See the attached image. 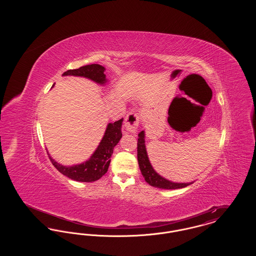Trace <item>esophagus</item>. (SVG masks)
<instances>
[{
  "label": "esophagus",
  "instance_id": "34e87169",
  "mask_svg": "<svg viewBox=\"0 0 256 256\" xmlns=\"http://www.w3.org/2000/svg\"><path fill=\"white\" fill-rule=\"evenodd\" d=\"M138 124H139V116H138V114L134 113V112H130L126 116V121H124L126 130L130 134H136Z\"/></svg>",
  "mask_w": 256,
  "mask_h": 256
}]
</instances>
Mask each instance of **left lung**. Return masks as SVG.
Here are the masks:
<instances>
[{
    "instance_id": "8db88e82",
    "label": "left lung",
    "mask_w": 256,
    "mask_h": 256,
    "mask_svg": "<svg viewBox=\"0 0 256 256\" xmlns=\"http://www.w3.org/2000/svg\"><path fill=\"white\" fill-rule=\"evenodd\" d=\"M137 159L139 168L145 178V180L150 186L158 187L161 189H180L184 188L194 182H172L169 180L161 176L152 168L146 152V144H145V132L142 130L138 134V142H137Z\"/></svg>"
}]
</instances>
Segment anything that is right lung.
Here are the masks:
<instances>
[{
	"instance_id": "1",
	"label": "right lung",
	"mask_w": 256,
	"mask_h": 256,
	"mask_svg": "<svg viewBox=\"0 0 256 256\" xmlns=\"http://www.w3.org/2000/svg\"><path fill=\"white\" fill-rule=\"evenodd\" d=\"M106 68L100 64H90L82 66L78 69L68 70L62 74L65 76H82L89 78L100 86H104L108 82V80L104 74ZM52 86V87H54ZM122 119L114 122H110L106 126V132L104 134L98 146L86 162L80 164L64 166L56 162L52 156L50 159L52 165L60 172L62 174L67 178L80 182H92L100 180L108 170L110 164V158L113 154L114 146H116L120 139L122 138Z\"/></svg>"
}]
</instances>
